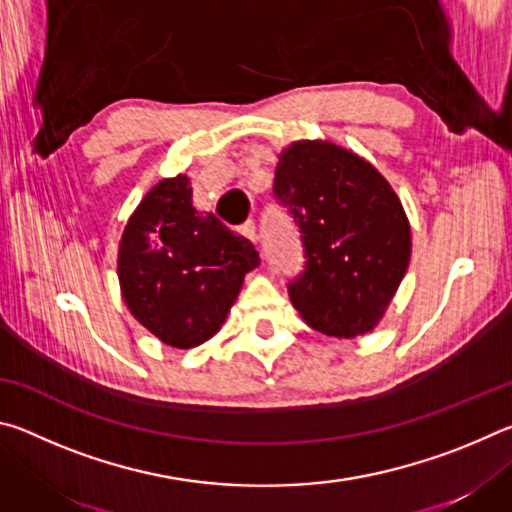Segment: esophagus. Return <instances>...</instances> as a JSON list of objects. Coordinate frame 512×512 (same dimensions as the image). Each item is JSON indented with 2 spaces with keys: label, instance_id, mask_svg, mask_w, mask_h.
<instances>
[{
  "label": "esophagus",
  "instance_id": "obj_1",
  "mask_svg": "<svg viewBox=\"0 0 512 512\" xmlns=\"http://www.w3.org/2000/svg\"><path fill=\"white\" fill-rule=\"evenodd\" d=\"M239 232H241V235H244L246 239L253 241V244H257V241H259L255 221H246V223H241V225H239Z\"/></svg>",
  "mask_w": 512,
  "mask_h": 512
}]
</instances>
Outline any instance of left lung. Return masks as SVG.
I'll return each instance as SVG.
<instances>
[{
  "mask_svg": "<svg viewBox=\"0 0 512 512\" xmlns=\"http://www.w3.org/2000/svg\"><path fill=\"white\" fill-rule=\"evenodd\" d=\"M273 194L300 230L305 271L293 307L316 332L357 339L375 329L411 262V225L388 180L343 146L293 142Z\"/></svg>",
  "mask_w": 512,
  "mask_h": 512,
  "instance_id": "1",
  "label": "left lung"
}]
</instances>
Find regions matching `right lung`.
Segmentation results:
<instances>
[{
  "mask_svg": "<svg viewBox=\"0 0 512 512\" xmlns=\"http://www.w3.org/2000/svg\"><path fill=\"white\" fill-rule=\"evenodd\" d=\"M259 264L246 237L192 203L189 178H164L142 198L119 241L126 307L171 348H196L219 332Z\"/></svg>",
  "mask_w": 512,
  "mask_h": 512,
  "instance_id": "add662e5",
  "label": "right lung"
}]
</instances>
